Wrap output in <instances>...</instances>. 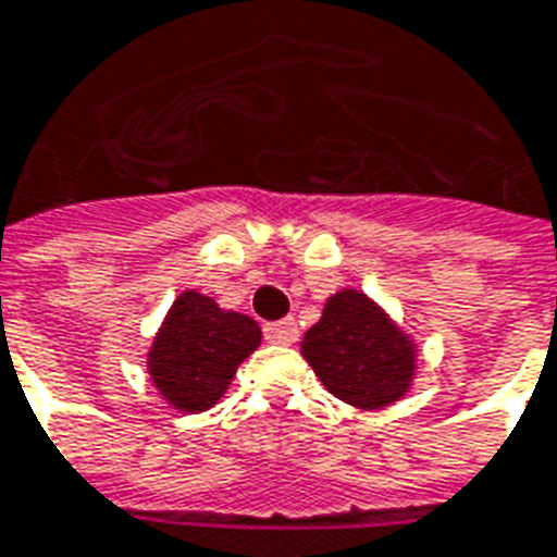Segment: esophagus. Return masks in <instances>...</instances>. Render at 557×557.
Segmentation results:
<instances>
[{
    "label": "esophagus",
    "mask_w": 557,
    "mask_h": 557,
    "mask_svg": "<svg viewBox=\"0 0 557 557\" xmlns=\"http://www.w3.org/2000/svg\"><path fill=\"white\" fill-rule=\"evenodd\" d=\"M265 338H269L271 345H295L297 342V324L292 318L286 321H277V324L265 326Z\"/></svg>",
    "instance_id": "esophagus-1"
}]
</instances>
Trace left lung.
<instances>
[{"instance_id": "obj_1", "label": "left lung", "mask_w": 557, "mask_h": 557, "mask_svg": "<svg viewBox=\"0 0 557 557\" xmlns=\"http://www.w3.org/2000/svg\"><path fill=\"white\" fill-rule=\"evenodd\" d=\"M300 354L330 394L356 409H385L409 394L418 345L385 309L354 286L326 297Z\"/></svg>"}]
</instances>
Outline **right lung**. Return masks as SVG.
<instances>
[{"mask_svg":"<svg viewBox=\"0 0 557 557\" xmlns=\"http://www.w3.org/2000/svg\"><path fill=\"white\" fill-rule=\"evenodd\" d=\"M262 342L253 318L222 309L186 288L165 312L148 347L146 371L157 394L177 411H207L231 388L236 368Z\"/></svg>","mask_w":557,"mask_h":557,"instance_id":"right-lung-1","label":"right lung"}]
</instances>
